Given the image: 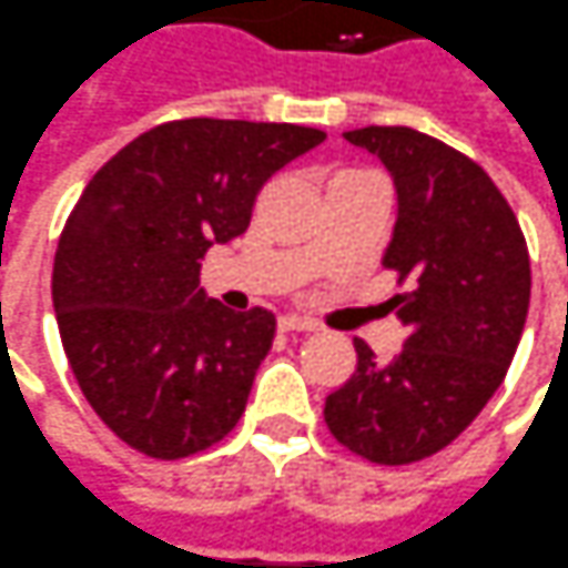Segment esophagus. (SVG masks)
Returning <instances> with one entry per match:
<instances>
[{
	"mask_svg": "<svg viewBox=\"0 0 568 568\" xmlns=\"http://www.w3.org/2000/svg\"><path fill=\"white\" fill-rule=\"evenodd\" d=\"M277 328L281 331H315V322L303 318V315H296V312H287V315H281V318H277Z\"/></svg>",
	"mask_w": 568,
	"mask_h": 568,
	"instance_id": "esophagus-1",
	"label": "esophagus"
}]
</instances>
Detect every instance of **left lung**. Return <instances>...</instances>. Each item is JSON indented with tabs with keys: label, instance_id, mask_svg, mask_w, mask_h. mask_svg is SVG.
Instances as JSON below:
<instances>
[{
	"label": "left lung",
	"instance_id": "obj_1",
	"mask_svg": "<svg viewBox=\"0 0 568 568\" xmlns=\"http://www.w3.org/2000/svg\"><path fill=\"white\" fill-rule=\"evenodd\" d=\"M397 193L382 265L409 287L390 300L406 341L382 363L365 341L356 372L325 399L344 447L406 466L463 435L504 384L523 337L531 268L523 227L481 165L413 128H359Z\"/></svg>",
	"mask_w": 568,
	"mask_h": 568
}]
</instances>
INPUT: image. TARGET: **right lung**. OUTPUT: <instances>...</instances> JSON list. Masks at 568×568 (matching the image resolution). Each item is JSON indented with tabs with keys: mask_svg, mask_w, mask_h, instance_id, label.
Segmentation results:
<instances>
[{
	"mask_svg": "<svg viewBox=\"0 0 568 568\" xmlns=\"http://www.w3.org/2000/svg\"><path fill=\"white\" fill-rule=\"evenodd\" d=\"M325 133L186 118L115 152L68 215L52 306L71 372L133 450L181 459L222 440L275 341L268 310L200 287V258L250 227L262 184Z\"/></svg>",
	"mask_w": 568,
	"mask_h": 568,
	"instance_id": "add662e5",
	"label": "right lung"
}]
</instances>
